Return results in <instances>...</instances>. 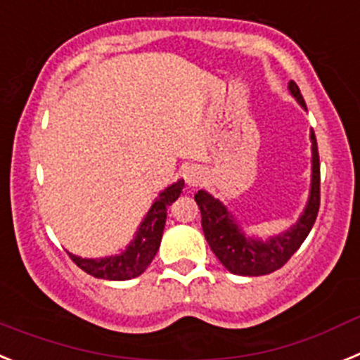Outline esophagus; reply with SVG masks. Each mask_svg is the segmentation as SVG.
<instances>
[{"instance_id": "obj_1", "label": "esophagus", "mask_w": 360, "mask_h": 360, "mask_svg": "<svg viewBox=\"0 0 360 360\" xmlns=\"http://www.w3.org/2000/svg\"><path fill=\"white\" fill-rule=\"evenodd\" d=\"M202 177H204V174L199 167L188 168L186 172H184V181H186L188 186H197V184L202 181Z\"/></svg>"}]
</instances>
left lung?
Listing matches in <instances>:
<instances>
[{
  "instance_id": "1",
  "label": "left lung",
  "mask_w": 360,
  "mask_h": 360,
  "mask_svg": "<svg viewBox=\"0 0 360 360\" xmlns=\"http://www.w3.org/2000/svg\"><path fill=\"white\" fill-rule=\"evenodd\" d=\"M289 91L300 102L303 109H307L305 100L301 96L300 87L294 80L289 82ZM312 140V184H310V195L305 210L297 219L296 224L290 226L287 231L276 236H271L267 240L245 236L238 228L235 217L228 212L224 204L219 199L210 195L208 192L199 190L195 193V202L200 210V222L202 231L210 248L215 252L220 264L228 269L229 273L240 274V276H264L274 273L276 269L283 267L294 252L300 249L307 235L316 222L319 212V154L314 131L310 132Z\"/></svg>"
}]
</instances>
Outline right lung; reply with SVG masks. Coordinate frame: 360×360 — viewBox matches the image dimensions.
I'll use <instances>...</instances> for the list:
<instances>
[{"instance_id":"1","label":"right lung","mask_w":360,"mask_h":360,"mask_svg":"<svg viewBox=\"0 0 360 360\" xmlns=\"http://www.w3.org/2000/svg\"><path fill=\"white\" fill-rule=\"evenodd\" d=\"M183 186L184 181L179 179L177 183L165 188L147 212L143 222L136 231L134 240L127 245V249H124L118 255L103 258H80L70 252V258L87 274L102 278V280L124 281L140 276L150 265L152 258L156 257L161 244V236H163L167 208L181 195Z\"/></svg>"}]
</instances>
